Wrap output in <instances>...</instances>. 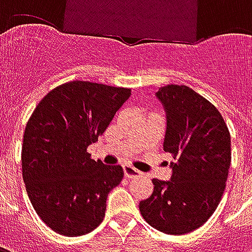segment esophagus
<instances>
[{
	"mask_svg": "<svg viewBox=\"0 0 252 252\" xmlns=\"http://www.w3.org/2000/svg\"><path fill=\"white\" fill-rule=\"evenodd\" d=\"M124 169V175H126V178H136V177H142V173L136 170L135 167H132V166H124L123 167Z\"/></svg>",
	"mask_w": 252,
	"mask_h": 252,
	"instance_id": "1",
	"label": "esophagus"
}]
</instances>
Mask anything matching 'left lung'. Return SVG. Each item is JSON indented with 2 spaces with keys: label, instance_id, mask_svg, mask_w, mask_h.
I'll use <instances>...</instances> for the list:
<instances>
[{
  "label": "left lung",
  "instance_id": "8db88e82",
  "mask_svg": "<svg viewBox=\"0 0 252 252\" xmlns=\"http://www.w3.org/2000/svg\"><path fill=\"white\" fill-rule=\"evenodd\" d=\"M167 128L163 150L173 155L171 181L154 178V191L140 201L143 219L160 232L184 235L216 211L231 164V135L213 104L185 85L159 88Z\"/></svg>",
  "mask_w": 252,
  "mask_h": 252
}]
</instances>
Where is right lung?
<instances>
[{
    "label": "right lung",
    "instance_id": "obj_1",
    "mask_svg": "<svg viewBox=\"0 0 252 252\" xmlns=\"http://www.w3.org/2000/svg\"><path fill=\"white\" fill-rule=\"evenodd\" d=\"M131 89L71 81L52 89L31 115L21 148L27 193L41 220L57 233L81 236L102 222L106 198L123 167L94 160L98 140Z\"/></svg>",
    "mask_w": 252,
    "mask_h": 252
}]
</instances>
